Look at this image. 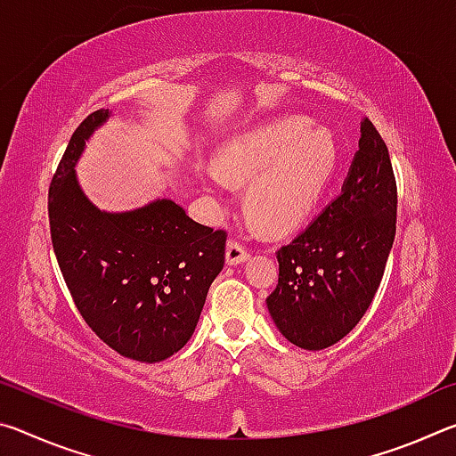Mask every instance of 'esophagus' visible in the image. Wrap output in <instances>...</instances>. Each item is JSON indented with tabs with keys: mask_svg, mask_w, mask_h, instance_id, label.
<instances>
[{
	"mask_svg": "<svg viewBox=\"0 0 456 456\" xmlns=\"http://www.w3.org/2000/svg\"><path fill=\"white\" fill-rule=\"evenodd\" d=\"M225 259H227V265H239V264H243V261L249 259V251L245 249V245L235 241V239H229Z\"/></svg>",
	"mask_w": 456,
	"mask_h": 456,
	"instance_id": "obj_1",
	"label": "esophagus"
}]
</instances>
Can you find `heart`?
Listing matches in <instances>:
<instances>
[{
	"mask_svg": "<svg viewBox=\"0 0 456 456\" xmlns=\"http://www.w3.org/2000/svg\"><path fill=\"white\" fill-rule=\"evenodd\" d=\"M338 149L328 130L304 117H285L247 130L207 168V192L227 199L231 184L249 183L247 209L261 227L281 233L318 205L336 171Z\"/></svg>",
	"mask_w": 456,
	"mask_h": 456,
	"instance_id": "heart-1",
	"label": "heart"
}]
</instances>
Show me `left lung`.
Returning <instances> with one entry per match:
<instances>
[{"label": "left lung", "instance_id": "1", "mask_svg": "<svg viewBox=\"0 0 456 456\" xmlns=\"http://www.w3.org/2000/svg\"><path fill=\"white\" fill-rule=\"evenodd\" d=\"M342 192L277 251L280 280L267 302L277 330L323 350L356 328L382 281L396 235V181L386 142L368 118Z\"/></svg>", "mask_w": 456, "mask_h": 456}]
</instances>
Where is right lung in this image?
I'll return each mask as SVG.
<instances>
[{"label": "right lung", "instance_id": "obj_1", "mask_svg": "<svg viewBox=\"0 0 456 456\" xmlns=\"http://www.w3.org/2000/svg\"><path fill=\"white\" fill-rule=\"evenodd\" d=\"M108 118L104 108L84 118L60 160L48 195L52 245L92 331L120 356L154 364L191 339L225 264L227 233L192 221L171 199L100 211L74 167Z\"/></svg>", "mask_w": 456, "mask_h": 456}]
</instances>
